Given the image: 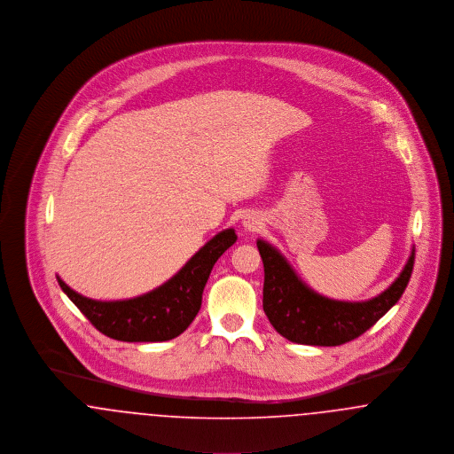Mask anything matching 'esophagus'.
Instances as JSON below:
<instances>
[{"instance_id": "obj_1", "label": "esophagus", "mask_w": 454, "mask_h": 454, "mask_svg": "<svg viewBox=\"0 0 454 454\" xmlns=\"http://www.w3.org/2000/svg\"><path fill=\"white\" fill-rule=\"evenodd\" d=\"M245 228L247 230H250V231H255L257 228H259L260 221L257 219V216H247L245 217Z\"/></svg>"}]
</instances>
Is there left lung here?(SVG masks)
<instances>
[{"label": "left lung", "instance_id": "1", "mask_svg": "<svg viewBox=\"0 0 454 454\" xmlns=\"http://www.w3.org/2000/svg\"><path fill=\"white\" fill-rule=\"evenodd\" d=\"M257 247L263 262V311L282 337L304 346H342L361 337L402 298L415 262L413 250L400 278L369 301H333L308 289L276 248L262 239Z\"/></svg>", "mask_w": 454, "mask_h": 454}]
</instances>
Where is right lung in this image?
Segmentation results:
<instances>
[{
  "label": "right lung",
  "mask_w": 454,
  "mask_h": 454,
  "mask_svg": "<svg viewBox=\"0 0 454 454\" xmlns=\"http://www.w3.org/2000/svg\"><path fill=\"white\" fill-rule=\"evenodd\" d=\"M235 241L237 233L233 230L219 233L170 281L128 301H93L69 289L59 278L58 282L88 322L104 335L122 342H163L178 337L192 324L216 260Z\"/></svg>",
  "instance_id": "right-lung-1"
}]
</instances>
